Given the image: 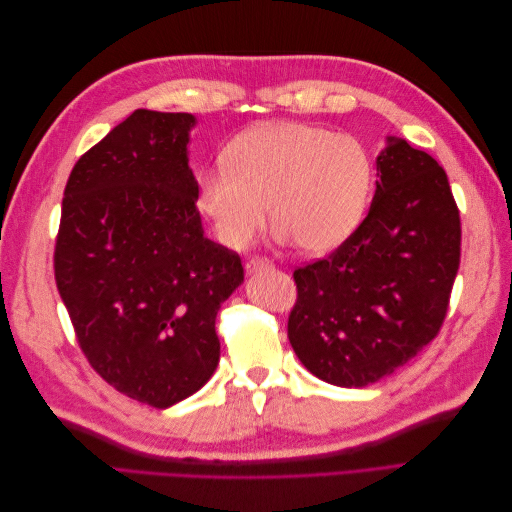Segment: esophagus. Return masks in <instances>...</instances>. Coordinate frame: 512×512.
I'll return each mask as SVG.
<instances>
[{"label": "esophagus", "mask_w": 512, "mask_h": 512, "mask_svg": "<svg viewBox=\"0 0 512 512\" xmlns=\"http://www.w3.org/2000/svg\"><path fill=\"white\" fill-rule=\"evenodd\" d=\"M267 269H271V262L262 260V258H252V260H247V265H245L247 275H254V273H258V271H267Z\"/></svg>", "instance_id": "obj_1"}]
</instances>
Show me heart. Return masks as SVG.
I'll use <instances>...</instances> for the list:
<instances>
[{
  "mask_svg": "<svg viewBox=\"0 0 512 512\" xmlns=\"http://www.w3.org/2000/svg\"><path fill=\"white\" fill-rule=\"evenodd\" d=\"M196 177V205L228 250H245L267 222L273 239L327 254L361 224L374 168L361 141L314 123L273 121L241 132Z\"/></svg>",
  "mask_w": 512,
  "mask_h": 512,
  "instance_id": "heart-1",
  "label": "heart"
}]
</instances>
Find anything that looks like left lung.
<instances>
[{
  "mask_svg": "<svg viewBox=\"0 0 512 512\" xmlns=\"http://www.w3.org/2000/svg\"><path fill=\"white\" fill-rule=\"evenodd\" d=\"M363 224L324 260L294 271L288 339L307 371L361 389L438 335L459 269L461 226L444 168L386 136Z\"/></svg>",
  "mask_w": 512,
  "mask_h": 512,
  "instance_id": "1",
  "label": "left lung"
}]
</instances>
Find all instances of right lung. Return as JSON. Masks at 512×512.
Returning a JSON list of instances; mask_svg holds the SVG:
<instances>
[{
  "label": "right lung",
  "instance_id": "add662e5",
  "mask_svg": "<svg viewBox=\"0 0 512 512\" xmlns=\"http://www.w3.org/2000/svg\"><path fill=\"white\" fill-rule=\"evenodd\" d=\"M190 113L138 108L74 164L55 280L79 344L123 395L170 408L220 363L215 316L243 284L207 239L190 168Z\"/></svg>",
  "mask_w": 512,
  "mask_h": 512
}]
</instances>
